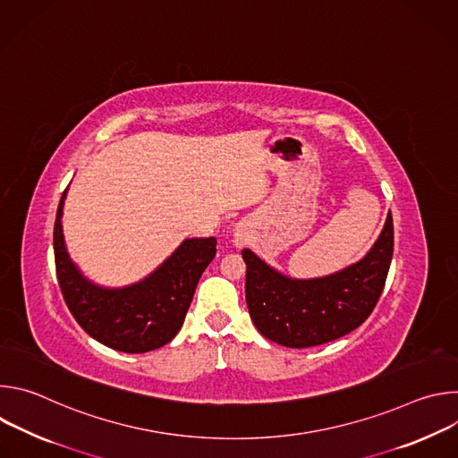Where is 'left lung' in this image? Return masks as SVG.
Masks as SVG:
<instances>
[{"mask_svg":"<svg viewBox=\"0 0 458 458\" xmlns=\"http://www.w3.org/2000/svg\"><path fill=\"white\" fill-rule=\"evenodd\" d=\"M391 255V214L360 260L324 277L293 279L244 248L246 304L255 328L286 348H310L344 337L373 311L387 277Z\"/></svg>","mask_w":458,"mask_h":458,"instance_id":"1","label":"left lung"}]
</instances>
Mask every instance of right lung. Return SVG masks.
I'll list each match as a JSON object with an SVG mask.
<instances>
[{
    "instance_id": "1",
    "label": "right lung",
    "mask_w": 458,
    "mask_h": 458,
    "mask_svg": "<svg viewBox=\"0 0 458 458\" xmlns=\"http://www.w3.org/2000/svg\"><path fill=\"white\" fill-rule=\"evenodd\" d=\"M63 191L54 223V257L59 288L71 313L98 343L124 353H145L168 344L184 322L195 288L216 257V237L184 239L150 276L123 288L87 279L63 237Z\"/></svg>"
}]
</instances>
